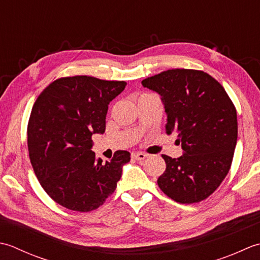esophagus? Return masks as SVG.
Wrapping results in <instances>:
<instances>
[{
  "instance_id": "34e87169",
  "label": "esophagus",
  "mask_w": 260,
  "mask_h": 260,
  "mask_svg": "<svg viewBox=\"0 0 260 260\" xmlns=\"http://www.w3.org/2000/svg\"><path fill=\"white\" fill-rule=\"evenodd\" d=\"M146 157H147V155L144 152H134L131 155V158L135 160H144Z\"/></svg>"
}]
</instances>
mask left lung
<instances>
[{
    "instance_id": "8db88e82",
    "label": "left lung",
    "mask_w": 260,
    "mask_h": 260,
    "mask_svg": "<svg viewBox=\"0 0 260 260\" xmlns=\"http://www.w3.org/2000/svg\"><path fill=\"white\" fill-rule=\"evenodd\" d=\"M142 86L157 92L167 115L166 131L176 132L183 155H162L166 171L158 186L178 203H198L223 181L238 138L237 111L221 84L194 70H169L148 77Z\"/></svg>"
}]
</instances>
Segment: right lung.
<instances>
[{
    "instance_id": "1",
    "label": "right lung",
    "mask_w": 260,
    "mask_h": 260,
    "mask_svg": "<svg viewBox=\"0 0 260 260\" xmlns=\"http://www.w3.org/2000/svg\"><path fill=\"white\" fill-rule=\"evenodd\" d=\"M125 85L91 76L63 77L37 99L28 123L30 161L42 188L63 208L98 209L130 161L126 150L105 161L92 151V136L104 134L109 104Z\"/></svg>"
}]
</instances>
